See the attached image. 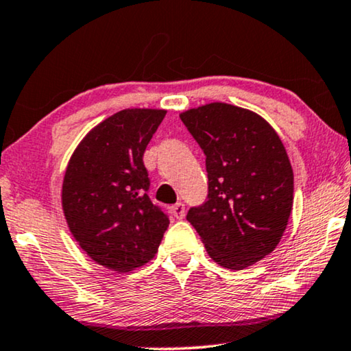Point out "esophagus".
<instances>
[{"label":"esophagus","instance_id":"34e87169","mask_svg":"<svg viewBox=\"0 0 351 351\" xmlns=\"http://www.w3.org/2000/svg\"><path fill=\"white\" fill-rule=\"evenodd\" d=\"M171 213H172V215H174L177 220H180L185 215V204L184 203H176L171 208Z\"/></svg>","mask_w":351,"mask_h":351}]
</instances>
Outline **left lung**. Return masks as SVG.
<instances>
[{
	"label": "left lung",
	"instance_id": "1",
	"mask_svg": "<svg viewBox=\"0 0 351 351\" xmlns=\"http://www.w3.org/2000/svg\"><path fill=\"white\" fill-rule=\"evenodd\" d=\"M180 118L206 155L208 201L191 208L209 257L243 270L275 251L294 203V172L280 136L247 108L213 102Z\"/></svg>",
	"mask_w": 351,
	"mask_h": 351
}]
</instances>
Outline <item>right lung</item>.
I'll list each match as a JSON object with an SVG mask.
<instances>
[{
    "mask_svg": "<svg viewBox=\"0 0 351 351\" xmlns=\"http://www.w3.org/2000/svg\"><path fill=\"white\" fill-rule=\"evenodd\" d=\"M166 110L124 108L94 126L75 148L62 182L71 234L95 263L128 273L155 257L169 219L147 190L143 152Z\"/></svg>",
    "mask_w": 351,
    "mask_h": 351,
    "instance_id": "right-lung-1",
    "label": "right lung"
}]
</instances>
